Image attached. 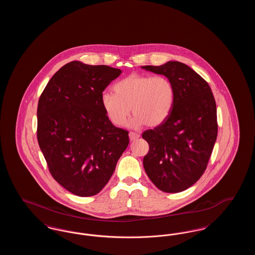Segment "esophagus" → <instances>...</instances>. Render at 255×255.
Returning a JSON list of instances; mask_svg holds the SVG:
<instances>
[{
  "label": "esophagus",
  "mask_w": 255,
  "mask_h": 255,
  "mask_svg": "<svg viewBox=\"0 0 255 255\" xmlns=\"http://www.w3.org/2000/svg\"><path fill=\"white\" fill-rule=\"evenodd\" d=\"M138 137H139V134H138V133H134V132H130V133H129V138H130L131 141L136 139V138H138Z\"/></svg>",
  "instance_id": "obj_1"
}]
</instances>
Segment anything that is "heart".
Instances as JSON below:
<instances>
[{
  "label": "heart",
  "instance_id": "obj_1",
  "mask_svg": "<svg viewBox=\"0 0 255 255\" xmlns=\"http://www.w3.org/2000/svg\"><path fill=\"white\" fill-rule=\"evenodd\" d=\"M114 93L101 95V106L110 122L121 127L127 122L131 110L130 126L138 128L147 124L158 126L173 109L176 91L168 77L163 75L133 73L114 85Z\"/></svg>",
  "mask_w": 255,
  "mask_h": 255
}]
</instances>
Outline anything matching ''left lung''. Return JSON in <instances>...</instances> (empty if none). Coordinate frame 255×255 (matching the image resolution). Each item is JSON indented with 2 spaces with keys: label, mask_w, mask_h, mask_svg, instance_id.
<instances>
[{
  "label": "left lung",
  "mask_w": 255,
  "mask_h": 255,
  "mask_svg": "<svg viewBox=\"0 0 255 255\" xmlns=\"http://www.w3.org/2000/svg\"><path fill=\"white\" fill-rule=\"evenodd\" d=\"M142 69L165 75L176 91L169 117L142 133L149 144L143 166L158 189L181 192L206 171L218 133L216 102L206 80L183 63L169 61Z\"/></svg>",
  "instance_id": "8db88e82"
}]
</instances>
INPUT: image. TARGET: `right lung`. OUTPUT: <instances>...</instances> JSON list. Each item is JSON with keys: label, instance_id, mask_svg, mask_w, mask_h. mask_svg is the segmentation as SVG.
Listing matches in <instances>:
<instances>
[{"label": "right lung", "instance_id": "add662e5", "mask_svg": "<svg viewBox=\"0 0 255 255\" xmlns=\"http://www.w3.org/2000/svg\"><path fill=\"white\" fill-rule=\"evenodd\" d=\"M122 70L73 61L44 89L37 108V139L52 178L80 197L109 182L129 144L128 131L110 122L101 95Z\"/></svg>", "mask_w": 255, "mask_h": 255}]
</instances>
